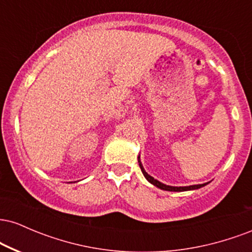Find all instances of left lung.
<instances>
[{
  "label": "left lung",
  "mask_w": 252,
  "mask_h": 252,
  "mask_svg": "<svg viewBox=\"0 0 252 252\" xmlns=\"http://www.w3.org/2000/svg\"><path fill=\"white\" fill-rule=\"evenodd\" d=\"M138 164H140V168H141V170H142L143 175L146 176L147 180H148V181L150 182V184L154 185V186L158 187V189H163V190H170V192H184V190L198 189H200V187L205 186V185H206V184H201V185H193V186H185V187H174V186H168V185H164V184H162V182L158 181V180H156V179L153 178V176H150V175L148 174V173H147L146 170H144L143 166H142V163H141V161H140V156H138Z\"/></svg>",
  "instance_id": "left-lung-1"
}]
</instances>
